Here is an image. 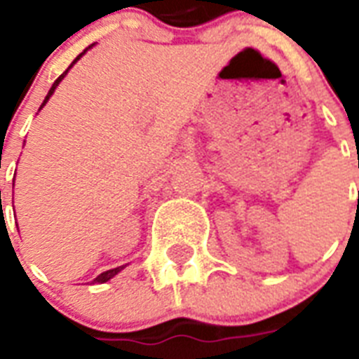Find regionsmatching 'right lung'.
I'll use <instances>...</instances> for the list:
<instances>
[{"mask_svg":"<svg viewBox=\"0 0 359 359\" xmlns=\"http://www.w3.org/2000/svg\"><path fill=\"white\" fill-rule=\"evenodd\" d=\"M86 52H87V48H86V50H83V52H81V53H80V55H78V57H76V59H74V61H72V63H70V67H72V65H74V63H76V61H78V59H80V57H81V55H83V53H86ZM70 67H69V69H70ZM69 69L65 70L63 74L59 76L57 80L53 81V86H52V89H50V93H48V95H46V98H44V102H42V106H44V104H46V102H48V98L52 97V93H53V91H55V87H57V86H59V81L63 80V78H65V74H67V72H69ZM42 106H41V108H42ZM121 270H123V266H119V268H114V270H108V272H104V273H100V276H98V278H97V279H95V283H106V281H108V279H111V278H114L115 273H119V272H121Z\"/></svg>","mask_w":359,"mask_h":359,"instance_id":"right-lung-1","label":"right lung"}]
</instances>
